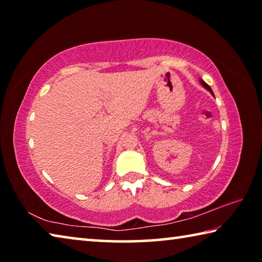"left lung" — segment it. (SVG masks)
<instances>
[{
  "mask_svg": "<svg viewBox=\"0 0 262 262\" xmlns=\"http://www.w3.org/2000/svg\"><path fill=\"white\" fill-rule=\"evenodd\" d=\"M200 83L202 84V86L203 88H205V89H207V90L208 91H209L210 92V94L212 95V96H214V94H212V91H211V89H210V86L209 85H208V84L205 82V81H203V79H200Z\"/></svg>",
  "mask_w": 262,
  "mask_h": 262,
  "instance_id": "1",
  "label": "left lung"
}]
</instances>
